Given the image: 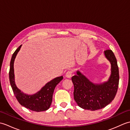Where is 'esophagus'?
Returning <instances> with one entry per match:
<instances>
[{"label":"esophagus","mask_w":130,"mask_h":130,"mask_svg":"<svg viewBox=\"0 0 130 130\" xmlns=\"http://www.w3.org/2000/svg\"><path fill=\"white\" fill-rule=\"evenodd\" d=\"M73 74V71L71 70H69V71H67V73H66L65 76H66V77H67V78H71V76H72Z\"/></svg>","instance_id":"obj_1"}]
</instances>
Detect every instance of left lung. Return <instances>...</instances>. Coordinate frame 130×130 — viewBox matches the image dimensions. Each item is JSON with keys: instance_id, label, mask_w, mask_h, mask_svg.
<instances>
[{"instance_id": "8db88e82", "label": "left lung", "mask_w": 130, "mask_h": 130, "mask_svg": "<svg viewBox=\"0 0 130 130\" xmlns=\"http://www.w3.org/2000/svg\"><path fill=\"white\" fill-rule=\"evenodd\" d=\"M111 63V75L108 81L100 85L91 83L78 71L71 78L74 84V98L78 106L84 109L95 111L103 108L113 100L119 84V71L116 58L111 50L104 51Z\"/></svg>"}]
</instances>
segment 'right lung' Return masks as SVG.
Returning a JSON list of instances; mask_svg holds the SVG:
<instances>
[{
  "mask_svg": "<svg viewBox=\"0 0 130 130\" xmlns=\"http://www.w3.org/2000/svg\"><path fill=\"white\" fill-rule=\"evenodd\" d=\"M21 46H19L13 53L10 63L9 80L13 93L20 104L26 108L35 112L46 111L51 104L55 88L63 79V77L62 76L57 77L47 83L39 92L34 95H28L21 92L15 84L13 66L15 56L20 50Z\"/></svg>",
  "mask_w": 130,
  "mask_h": 130,
  "instance_id": "obj_1",
  "label": "right lung"
}]
</instances>
